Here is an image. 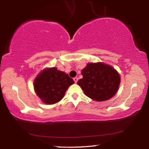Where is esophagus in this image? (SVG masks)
I'll list each match as a JSON object with an SVG mask.
<instances>
[{"label": "esophagus", "instance_id": "esophagus-1", "mask_svg": "<svg viewBox=\"0 0 149 149\" xmlns=\"http://www.w3.org/2000/svg\"><path fill=\"white\" fill-rule=\"evenodd\" d=\"M73 80H74L75 83H77V82H78V78H77V77H74V78H73Z\"/></svg>", "mask_w": 149, "mask_h": 149}]
</instances>
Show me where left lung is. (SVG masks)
Instances as JSON below:
<instances>
[{"mask_svg": "<svg viewBox=\"0 0 149 149\" xmlns=\"http://www.w3.org/2000/svg\"><path fill=\"white\" fill-rule=\"evenodd\" d=\"M77 84L91 99L105 101L113 97L120 84V76L113 67L103 63H88Z\"/></svg>", "mask_w": 149, "mask_h": 149, "instance_id": "obj_1", "label": "left lung"}]
</instances>
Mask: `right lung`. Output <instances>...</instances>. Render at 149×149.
Masks as SVG:
<instances>
[{
  "label": "right lung",
  "mask_w": 149,
  "mask_h": 149,
  "mask_svg": "<svg viewBox=\"0 0 149 149\" xmlns=\"http://www.w3.org/2000/svg\"><path fill=\"white\" fill-rule=\"evenodd\" d=\"M74 80L64 72L56 67L45 69L34 80V89L44 103L52 104L63 97L69 87Z\"/></svg>",
  "instance_id": "right-lung-1"
}]
</instances>
